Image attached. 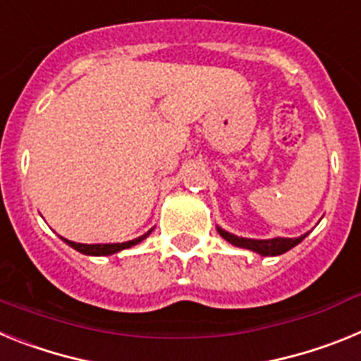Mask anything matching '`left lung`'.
Instances as JSON below:
<instances>
[{"label":"left lung","instance_id":"8db88e82","mask_svg":"<svg viewBox=\"0 0 361 361\" xmlns=\"http://www.w3.org/2000/svg\"><path fill=\"white\" fill-rule=\"evenodd\" d=\"M216 231L224 240H228L229 244L237 245V247H244V250L255 251V253L262 255V257H279V255L286 253V251L293 250L295 245H298L300 242L307 237V233L302 235V237L296 238H267V240H257V238H242L233 235V233H228L226 229L219 228L216 226Z\"/></svg>","mask_w":361,"mask_h":361}]
</instances>
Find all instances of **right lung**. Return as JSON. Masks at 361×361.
Instances as JSON below:
<instances>
[{
	"instance_id": "1",
	"label": "right lung",
	"mask_w": 361,
	"mask_h": 361,
	"mask_svg": "<svg viewBox=\"0 0 361 361\" xmlns=\"http://www.w3.org/2000/svg\"><path fill=\"white\" fill-rule=\"evenodd\" d=\"M152 229H149L148 233H145V235H141V237H137L128 242H119V244H79V242L66 240V238H63V240H65L70 247H73V250L79 251V253L82 255H88V257H108V255L119 253V251L128 250V247H133V245H137L139 242H142L148 237L149 233H152Z\"/></svg>"
}]
</instances>
